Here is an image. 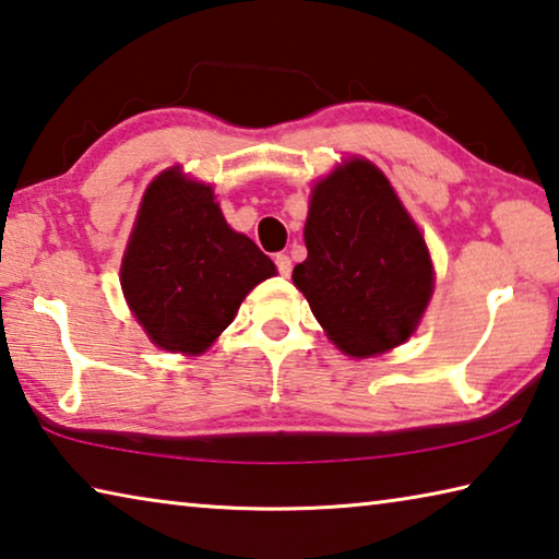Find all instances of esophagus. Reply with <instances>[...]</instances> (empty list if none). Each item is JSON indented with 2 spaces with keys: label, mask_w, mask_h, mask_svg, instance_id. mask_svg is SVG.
<instances>
[{
  "label": "esophagus",
  "mask_w": 559,
  "mask_h": 559,
  "mask_svg": "<svg viewBox=\"0 0 559 559\" xmlns=\"http://www.w3.org/2000/svg\"><path fill=\"white\" fill-rule=\"evenodd\" d=\"M276 269L281 276H290V259L286 257V253H276Z\"/></svg>",
  "instance_id": "esophagus-1"
}]
</instances>
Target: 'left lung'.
<instances>
[{"mask_svg": "<svg viewBox=\"0 0 559 559\" xmlns=\"http://www.w3.org/2000/svg\"><path fill=\"white\" fill-rule=\"evenodd\" d=\"M308 259L293 283L328 337L353 357L386 353L419 325L433 290L424 236L386 177L353 159L310 197Z\"/></svg>", "mask_w": 559, "mask_h": 559, "instance_id": "left-lung-1", "label": "left lung"}]
</instances>
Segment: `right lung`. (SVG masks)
I'll return each mask as SVG.
<instances>
[{
  "label": "right lung",
  "instance_id": "add662e5",
  "mask_svg": "<svg viewBox=\"0 0 559 559\" xmlns=\"http://www.w3.org/2000/svg\"><path fill=\"white\" fill-rule=\"evenodd\" d=\"M273 273L266 253L224 222L212 187L167 169L140 204L120 286L157 347L200 355Z\"/></svg>",
  "mask_w": 559,
  "mask_h": 559
}]
</instances>
